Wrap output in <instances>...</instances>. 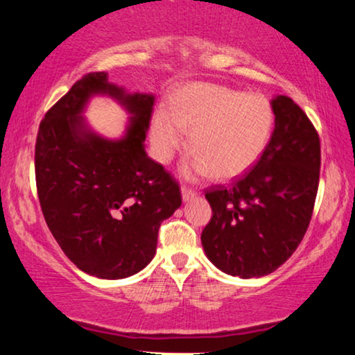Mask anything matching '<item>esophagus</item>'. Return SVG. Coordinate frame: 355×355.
<instances>
[{"mask_svg":"<svg viewBox=\"0 0 355 355\" xmlns=\"http://www.w3.org/2000/svg\"><path fill=\"white\" fill-rule=\"evenodd\" d=\"M198 195V193L195 191V190H191L190 187H182V198H183V201H190V200H193V198H195Z\"/></svg>","mask_w":355,"mask_h":355,"instance_id":"esophagus-1","label":"esophagus"}]
</instances>
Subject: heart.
I'll return each mask as SVG.
<instances>
[{"instance_id": "heart-1", "label": "heart", "mask_w": 355, "mask_h": 355, "mask_svg": "<svg viewBox=\"0 0 355 355\" xmlns=\"http://www.w3.org/2000/svg\"><path fill=\"white\" fill-rule=\"evenodd\" d=\"M274 113L257 94L191 84L180 89L168 108L155 110L150 120V144L155 159L168 162L185 144L191 155L183 165L187 177L211 173L229 180L252 167L271 138Z\"/></svg>"}]
</instances>
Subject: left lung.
<instances>
[{"label": "left lung", "mask_w": 355, "mask_h": 355, "mask_svg": "<svg viewBox=\"0 0 355 355\" xmlns=\"http://www.w3.org/2000/svg\"><path fill=\"white\" fill-rule=\"evenodd\" d=\"M274 131L248 172L206 190L212 217L201 234L209 261L242 279L276 271L309 229L320 180V138L287 96L271 101Z\"/></svg>", "instance_id": "1"}]
</instances>
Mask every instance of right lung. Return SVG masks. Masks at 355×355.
I'll use <instances>...</instances> for the list:
<instances>
[{
  "label": "right lung",
  "mask_w": 355,
  "mask_h": 355,
  "mask_svg": "<svg viewBox=\"0 0 355 355\" xmlns=\"http://www.w3.org/2000/svg\"><path fill=\"white\" fill-rule=\"evenodd\" d=\"M112 96L130 113L108 140L83 118L88 101ZM153 94L126 92L107 73H89L46 112L35 144L42 212L66 257L101 279H123L150 263L162 220L182 206L178 183L148 157Z\"/></svg>",
  "instance_id": "add662e5"
}]
</instances>
